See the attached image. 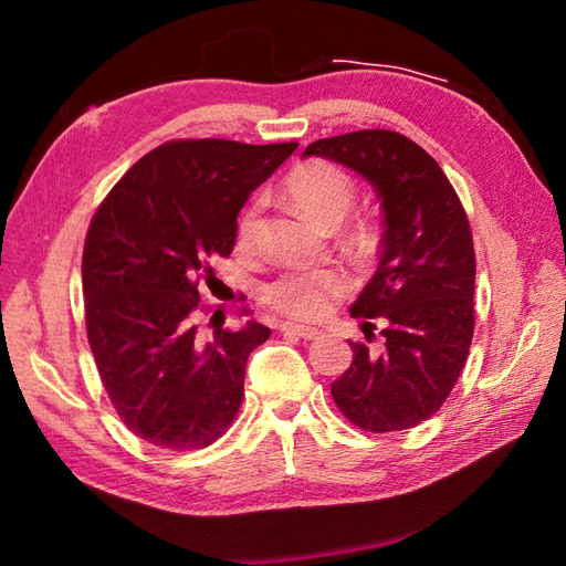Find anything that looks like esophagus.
Returning a JSON list of instances; mask_svg holds the SVG:
<instances>
[{
	"instance_id": "34e87169",
	"label": "esophagus",
	"mask_w": 566,
	"mask_h": 566,
	"mask_svg": "<svg viewBox=\"0 0 566 566\" xmlns=\"http://www.w3.org/2000/svg\"><path fill=\"white\" fill-rule=\"evenodd\" d=\"M280 331H282L284 335H298V338H304V340H316V338H321V331H318V328L302 326V323H292V321H284L282 326H280Z\"/></svg>"
}]
</instances>
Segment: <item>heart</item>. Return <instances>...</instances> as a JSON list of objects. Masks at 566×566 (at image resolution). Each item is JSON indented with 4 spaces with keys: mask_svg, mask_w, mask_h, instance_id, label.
Segmentation results:
<instances>
[{
    "mask_svg": "<svg viewBox=\"0 0 566 566\" xmlns=\"http://www.w3.org/2000/svg\"><path fill=\"white\" fill-rule=\"evenodd\" d=\"M286 197L308 221L335 226L353 209L355 185L340 167L331 163H308L286 179ZM258 216L260 201H252L240 211L235 223V240L240 248H250L255 240ZM357 240L363 250H369L375 243V233L369 228H359ZM350 274L343 268H333V264L331 268L290 270L276 274L274 280L262 286V302L284 316L316 321L326 316L335 302L350 294Z\"/></svg>",
    "mask_w": 566,
    "mask_h": 566,
    "instance_id": "b5f03b06",
    "label": "heart"
}]
</instances>
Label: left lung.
Returning a JSON list of instances; mask_svg holds the SVG:
<instances>
[{
    "mask_svg": "<svg viewBox=\"0 0 566 566\" xmlns=\"http://www.w3.org/2000/svg\"><path fill=\"white\" fill-rule=\"evenodd\" d=\"M350 167L377 189L384 211L379 268L353 304L365 338L331 384L353 426L394 432L423 423L460 379L474 335V240L460 197L430 155L396 130L321 138L304 150Z\"/></svg>",
    "mask_w": 566,
    "mask_h": 566,
    "instance_id": "obj_1",
    "label": "left lung"
}]
</instances>
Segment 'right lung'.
<instances>
[{"instance_id": "add662e5", "label": "right lung", "mask_w": 566, "mask_h": 566, "mask_svg": "<svg viewBox=\"0 0 566 566\" xmlns=\"http://www.w3.org/2000/svg\"><path fill=\"white\" fill-rule=\"evenodd\" d=\"M298 143L185 138L130 167L94 213L82 252L87 340L124 426L150 444L187 452L219 440L243 401L248 355L270 328L201 338L199 286L235 245V216ZM250 314L248 308L240 316ZM222 318L219 319L218 316Z\"/></svg>"}]
</instances>
